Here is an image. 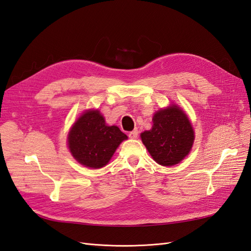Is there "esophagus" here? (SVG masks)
Masks as SVG:
<instances>
[{"label":"esophagus","mask_w":251,"mask_h":251,"mask_svg":"<svg viewBox=\"0 0 251 251\" xmlns=\"http://www.w3.org/2000/svg\"><path fill=\"white\" fill-rule=\"evenodd\" d=\"M128 137H130L131 139H136L138 137V131L134 130V131L130 132V133H128Z\"/></svg>","instance_id":"esophagus-1"}]
</instances>
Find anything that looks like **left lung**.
I'll return each mask as SVG.
<instances>
[{
	"mask_svg": "<svg viewBox=\"0 0 251 251\" xmlns=\"http://www.w3.org/2000/svg\"><path fill=\"white\" fill-rule=\"evenodd\" d=\"M140 137L158 164L173 166L191 151L195 132L185 112L177 104H171L154 114L153 126L141 133Z\"/></svg>",
	"mask_w": 251,
	"mask_h": 251,
	"instance_id": "left-lung-1",
	"label": "left lung"
}]
</instances>
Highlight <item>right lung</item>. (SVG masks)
Here are the masks:
<instances>
[{"label":"right lung","mask_w":251,"mask_h":251,"mask_svg":"<svg viewBox=\"0 0 251 251\" xmlns=\"http://www.w3.org/2000/svg\"><path fill=\"white\" fill-rule=\"evenodd\" d=\"M127 136L116 126H107L98 110H87L68 134V148L75 160L90 169L107 165L116 149Z\"/></svg>","instance_id":"obj_1"}]
</instances>
